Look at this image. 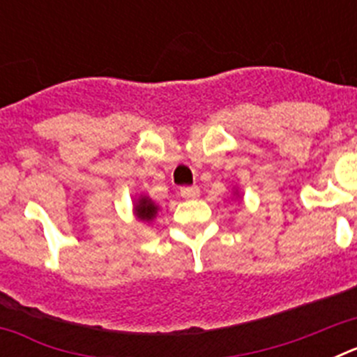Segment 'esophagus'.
I'll list each match as a JSON object with an SVG mask.
<instances>
[{
  "label": "esophagus",
  "instance_id": "34e87169",
  "mask_svg": "<svg viewBox=\"0 0 357 357\" xmlns=\"http://www.w3.org/2000/svg\"><path fill=\"white\" fill-rule=\"evenodd\" d=\"M181 195L188 200H195V198L200 197V189L197 185H188V188H182L181 189Z\"/></svg>",
  "mask_w": 357,
  "mask_h": 357
}]
</instances>
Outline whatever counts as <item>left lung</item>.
<instances>
[{"mask_svg":"<svg viewBox=\"0 0 357 357\" xmlns=\"http://www.w3.org/2000/svg\"><path fill=\"white\" fill-rule=\"evenodd\" d=\"M234 197H236V198H239V202H241V198H243V197H241V193H239L238 189H236V191H234Z\"/></svg>","mask_w":357,"mask_h":357,"instance_id":"1","label":"left lung"}]
</instances>
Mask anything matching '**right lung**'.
Here are the masks:
<instances>
[{"mask_svg":"<svg viewBox=\"0 0 357 357\" xmlns=\"http://www.w3.org/2000/svg\"><path fill=\"white\" fill-rule=\"evenodd\" d=\"M134 216L139 220V222L151 223L157 218V213H159V206L155 202L151 200L148 195H139V197L134 198Z\"/></svg>","mask_w":357,"mask_h":357,"instance_id":"obj_1","label":"right lung"}]
</instances>
